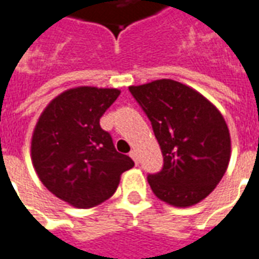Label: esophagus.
I'll return each instance as SVG.
<instances>
[{
  "instance_id": "1",
  "label": "esophagus",
  "mask_w": 259,
  "mask_h": 259,
  "mask_svg": "<svg viewBox=\"0 0 259 259\" xmlns=\"http://www.w3.org/2000/svg\"><path fill=\"white\" fill-rule=\"evenodd\" d=\"M130 156H131V158L135 161V164L139 163V160H138V152L137 150H131V153H130Z\"/></svg>"
}]
</instances>
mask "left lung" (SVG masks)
Returning a JSON list of instances; mask_svg holds the SVG:
<instances>
[{
  "instance_id": "left-lung-1",
  "label": "left lung",
  "mask_w": 259,
  "mask_h": 259,
  "mask_svg": "<svg viewBox=\"0 0 259 259\" xmlns=\"http://www.w3.org/2000/svg\"><path fill=\"white\" fill-rule=\"evenodd\" d=\"M130 92L149 117L163 153V169L148 177L153 193L174 207L200 203L229 164L224 116L200 92L169 78L132 85Z\"/></svg>"
}]
</instances>
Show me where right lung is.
<instances>
[{
    "instance_id": "right-lung-1",
    "label": "right lung",
    "mask_w": 259,
    "mask_h": 259,
    "mask_svg": "<svg viewBox=\"0 0 259 259\" xmlns=\"http://www.w3.org/2000/svg\"><path fill=\"white\" fill-rule=\"evenodd\" d=\"M116 88L77 87L62 92L41 113L31 138V160L51 193L77 208L113 196L121 174L134 167L99 124L120 95Z\"/></svg>"
}]
</instances>
